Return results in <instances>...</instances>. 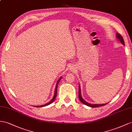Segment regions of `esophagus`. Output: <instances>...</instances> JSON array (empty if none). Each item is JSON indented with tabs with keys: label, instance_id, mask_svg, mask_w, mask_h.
Returning <instances> with one entry per match:
<instances>
[{
	"label": "esophagus",
	"instance_id": "34e87169",
	"mask_svg": "<svg viewBox=\"0 0 132 132\" xmlns=\"http://www.w3.org/2000/svg\"><path fill=\"white\" fill-rule=\"evenodd\" d=\"M72 69V70H73V66H72V67L71 66V67H70V69Z\"/></svg>",
	"mask_w": 132,
	"mask_h": 132
}]
</instances>
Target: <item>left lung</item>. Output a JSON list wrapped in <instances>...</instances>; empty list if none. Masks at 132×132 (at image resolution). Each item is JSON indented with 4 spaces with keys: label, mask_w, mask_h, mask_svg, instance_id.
Masks as SVG:
<instances>
[{
    "label": "left lung",
    "mask_w": 132,
    "mask_h": 132,
    "mask_svg": "<svg viewBox=\"0 0 132 132\" xmlns=\"http://www.w3.org/2000/svg\"><path fill=\"white\" fill-rule=\"evenodd\" d=\"M116 36H117V38L119 39V41L123 44V45H124V39L123 38L122 36H121L119 33H116ZM79 100H80L81 102H82L83 104H84L85 105L87 106H89L90 107H93V108H97V107H99V106H104L105 105H106V104H90L89 103L86 102V101L84 100L83 98L81 96V89H80V85H79Z\"/></svg>",
    "instance_id": "1"
}]
</instances>
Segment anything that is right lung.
<instances>
[{"instance_id": "add662e5", "label": "right lung", "mask_w": 132, "mask_h": 132, "mask_svg": "<svg viewBox=\"0 0 132 132\" xmlns=\"http://www.w3.org/2000/svg\"><path fill=\"white\" fill-rule=\"evenodd\" d=\"M61 78H62V77H61L59 79V80L58 81H57V84H56V87H55V94H54V96H53V97L52 99L51 100L49 103H47V104H45V105H40V106H35V107H43V106H47V105H50V104H51L52 103H53V101L54 100H55V98H56V97L57 92V86H58V84H59V82L60 81V80H61Z\"/></svg>"}]
</instances>
